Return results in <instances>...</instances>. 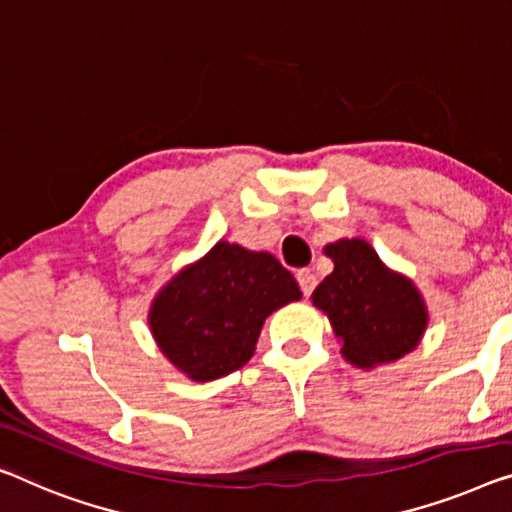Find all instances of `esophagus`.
I'll list each match as a JSON object with an SVG mask.
<instances>
[{"instance_id":"obj_1","label":"esophagus","mask_w":512,"mask_h":512,"mask_svg":"<svg viewBox=\"0 0 512 512\" xmlns=\"http://www.w3.org/2000/svg\"><path fill=\"white\" fill-rule=\"evenodd\" d=\"M296 280H299V287L303 296H310L312 289L317 287V276L310 269H299L296 271Z\"/></svg>"}]
</instances>
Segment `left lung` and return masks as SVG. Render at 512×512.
<instances>
[{
	"mask_svg": "<svg viewBox=\"0 0 512 512\" xmlns=\"http://www.w3.org/2000/svg\"><path fill=\"white\" fill-rule=\"evenodd\" d=\"M333 271L310 301L329 317L340 354L354 368L400 361L423 340L430 312L414 280L381 262L361 236L324 246Z\"/></svg>",
	"mask_w": 512,
	"mask_h": 512,
	"instance_id": "obj_1",
	"label": "left lung"
}]
</instances>
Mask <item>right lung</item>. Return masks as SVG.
I'll list each match as a JSON object with an SVG mask.
<instances>
[{"mask_svg": "<svg viewBox=\"0 0 512 512\" xmlns=\"http://www.w3.org/2000/svg\"><path fill=\"white\" fill-rule=\"evenodd\" d=\"M299 299V282L271 253L218 241L158 289L147 322L167 361L204 384L246 365L266 317Z\"/></svg>", "mask_w": 512, "mask_h": 512, "instance_id": "obj_1", "label": "right lung"}]
</instances>
